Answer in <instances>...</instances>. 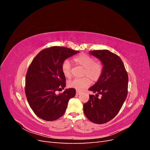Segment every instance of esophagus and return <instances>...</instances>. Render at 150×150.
Segmentation results:
<instances>
[{"mask_svg": "<svg viewBox=\"0 0 150 150\" xmlns=\"http://www.w3.org/2000/svg\"><path fill=\"white\" fill-rule=\"evenodd\" d=\"M81 93V92L79 91H76V94L77 95H79Z\"/></svg>", "mask_w": 150, "mask_h": 150, "instance_id": "esophagus-1", "label": "esophagus"}]
</instances>
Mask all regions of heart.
I'll return each instance as SVG.
<instances>
[{
    "label": "heart",
    "instance_id": "heart-1",
    "mask_svg": "<svg viewBox=\"0 0 150 150\" xmlns=\"http://www.w3.org/2000/svg\"><path fill=\"white\" fill-rule=\"evenodd\" d=\"M74 62L84 68L83 78L74 79L67 82V86L78 91H82L88 88L91 84V80L93 82L98 81L103 73V66L101 62L94 61V59L88 54L81 53L73 59ZM61 70L63 74L67 78L71 77V66L69 60L66 59L62 63Z\"/></svg>",
    "mask_w": 150,
    "mask_h": 150
}]
</instances>
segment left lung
I'll list each match as a JSON object with an SVG mask.
<instances>
[{
	"label": "left lung",
	"instance_id": "left-lung-1",
	"mask_svg": "<svg viewBox=\"0 0 150 150\" xmlns=\"http://www.w3.org/2000/svg\"><path fill=\"white\" fill-rule=\"evenodd\" d=\"M89 54L101 61L103 70L101 78L89 89L96 95H89V100L83 105L84 112L91 122L104 124L121 110L128 94V76L116 54L108 50L90 51Z\"/></svg>",
	"mask_w": 150,
	"mask_h": 150
}]
</instances>
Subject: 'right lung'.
I'll return each instance as SVG.
<instances>
[{"label": "right lung", "mask_w": 150, "mask_h": 150, "mask_svg": "<svg viewBox=\"0 0 150 150\" xmlns=\"http://www.w3.org/2000/svg\"><path fill=\"white\" fill-rule=\"evenodd\" d=\"M69 48L53 46L42 50L32 61L25 77V93L35 114L45 121H54L66 110L69 100L75 96L76 89H66V78L61 70L67 58L78 53Z\"/></svg>", "instance_id": "add662e5"}]
</instances>
